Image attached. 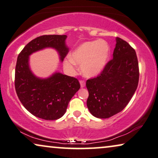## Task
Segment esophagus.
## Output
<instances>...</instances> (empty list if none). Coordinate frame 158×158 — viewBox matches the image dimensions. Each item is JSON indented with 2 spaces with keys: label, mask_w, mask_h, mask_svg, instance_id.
Returning a JSON list of instances; mask_svg holds the SVG:
<instances>
[{
  "label": "esophagus",
  "mask_w": 158,
  "mask_h": 158,
  "mask_svg": "<svg viewBox=\"0 0 158 158\" xmlns=\"http://www.w3.org/2000/svg\"><path fill=\"white\" fill-rule=\"evenodd\" d=\"M79 83H80V85H81V87H85V81L84 80H80L79 81Z\"/></svg>",
  "instance_id": "1"
}]
</instances>
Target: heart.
Listing matches in <instances>:
<instances>
[{
  "label": "heart",
  "mask_w": 158,
  "mask_h": 158,
  "mask_svg": "<svg viewBox=\"0 0 158 158\" xmlns=\"http://www.w3.org/2000/svg\"><path fill=\"white\" fill-rule=\"evenodd\" d=\"M110 47L102 40L85 42L79 45L71 53V59L64 61L65 66L73 69L75 63L81 65L83 74L88 77H94L103 70L108 61Z\"/></svg>",
  "instance_id": "b5f03b06"
}]
</instances>
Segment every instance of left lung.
<instances>
[{
  "instance_id": "obj_1",
  "label": "left lung",
  "mask_w": 158,
  "mask_h": 158,
  "mask_svg": "<svg viewBox=\"0 0 158 158\" xmlns=\"http://www.w3.org/2000/svg\"><path fill=\"white\" fill-rule=\"evenodd\" d=\"M139 64L135 50L127 42L116 37L113 59L100 74L88 79L87 106L99 118H108L121 112L131 100L138 86Z\"/></svg>"
}]
</instances>
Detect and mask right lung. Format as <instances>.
I'll return each mask as SVG.
<instances>
[{
  "label": "right lung",
  "instance_id": "add662e5",
  "mask_svg": "<svg viewBox=\"0 0 158 158\" xmlns=\"http://www.w3.org/2000/svg\"><path fill=\"white\" fill-rule=\"evenodd\" d=\"M66 35H43L25 46L17 58L15 69V89L23 106L29 113L45 120H57L66 113L69 101L80 88L74 77L56 72L41 79L29 68V56L44 48L57 50L60 61L69 52Z\"/></svg>",
  "mask_w": 158,
  "mask_h": 158
}]
</instances>
